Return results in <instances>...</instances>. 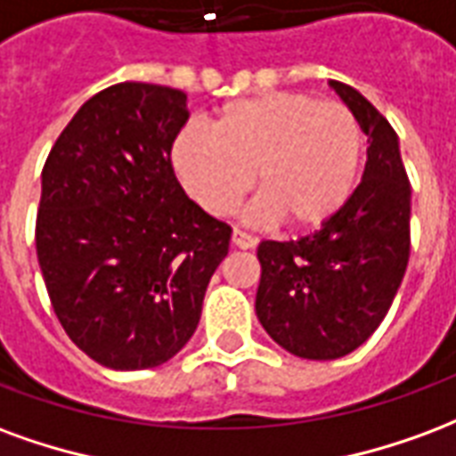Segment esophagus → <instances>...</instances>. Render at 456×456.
<instances>
[{"instance_id":"1","label":"esophagus","mask_w":456,"mask_h":456,"mask_svg":"<svg viewBox=\"0 0 456 456\" xmlns=\"http://www.w3.org/2000/svg\"><path fill=\"white\" fill-rule=\"evenodd\" d=\"M232 245H235V248H240V250H250V248L257 245V240L252 238L250 232L238 231V228H235V231H232Z\"/></svg>"}]
</instances>
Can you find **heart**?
Wrapping results in <instances>:
<instances>
[{
  "mask_svg": "<svg viewBox=\"0 0 456 456\" xmlns=\"http://www.w3.org/2000/svg\"><path fill=\"white\" fill-rule=\"evenodd\" d=\"M364 133L340 102L304 92L235 99L211 131L184 126L169 148L182 187L211 216H228L255 182L257 221L291 231L328 224L350 201L360 177Z\"/></svg>",
  "mask_w": 456,
  "mask_h": 456,
  "instance_id": "obj_1",
  "label": "heart"
}]
</instances>
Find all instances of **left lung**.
Segmentation results:
<instances>
[{"label":"left lung","instance_id":"8db88e82","mask_svg":"<svg viewBox=\"0 0 456 456\" xmlns=\"http://www.w3.org/2000/svg\"><path fill=\"white\" fill-rule=\"evenodd\" d=\"M367 135V165L342 211L298 240H262L255 311L269 338L304 360H338L374 333L411 255V184L391 123L330 79Z\"/></svg>","mask_w":456,"mask_h":456}]
</instances>
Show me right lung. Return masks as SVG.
<instances>
[{
  "label": "right lung",
  "instance_id": "obj_1",
  "mask_svg": "<svg viewBox=\"0 0 456 456\" xmlns=\"http://www.w3.org/2000/svg\"><path fill=\"white\" fill-rule=\"evenodd\" d=\"M187 94L121 82L79 106L41 175L36 252L69 340L118 371L172 360L194 335L231 225L169 162Z\"/></svg>",
  "mask_w": 456,
  "mask_h": 456
}]
</instances>
